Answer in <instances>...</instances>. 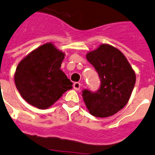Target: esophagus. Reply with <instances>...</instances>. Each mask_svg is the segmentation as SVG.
Segmentation results:
<instances>
[{
    "mask_svg": "<svg viewBox=\"0 0 155 155\" xmlns=\"http://www.w3.org/2000/svg\"><path fill=\"white\" fill-rule=\"evenodd\" d=\"M73 86H74V89L76 91H78V90H80L81 87V84L80 82H74Z\"/></svg>",
    "mask_w": 155,
    "mask_h": 155,
    "instance_id": "esophagus-1",
    "label": "esophagus"
}]
</instances>
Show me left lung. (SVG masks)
<instances>
[{
	"label": "left lung",
	"instance_id": "8db88e82",
	"mask_svg": "<svg viewBox=\"0 0 155 155\" xmlns=\"http://www.w3.org/2000/svg\"><path fill=\"white\" fill-rule=\"evenodd\" d=\"M86 58L97 71L101 82L97 92L83 91L85 106L97 117L116 114L131 97L136 80L135 70L120 50L107 43L88 52Z\"/></svg>",
	"mask_w": 155,
	"mask_h": 155
}]
</instances>
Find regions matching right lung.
<instances>
[{
    "mask_svg": "<svg viewBox=\"0 0 155 155\" xmlns=\"http://www.w3.org/2000/svg\"><path fill=\"white\" fill-rule=\"evenodd\" d=\"M65 53L47 43L26 55L18 64L14 81L20 95L39 109L52 106L73 83L60 67Z\"/></svg>",
    "mask_w": 155,
    "mask_h": 155,
    "instance_id": "1",
    "label": "right lung"
}]
</instances>
